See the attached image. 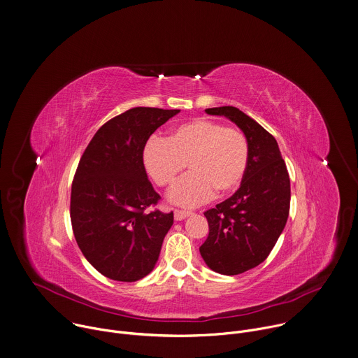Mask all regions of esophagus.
I'll return each instance as SVG.
<instances>
[{"instance_id":"obj_1","label":"esophagus","mask_w":358,"mask_h":358,"mask_svg":"<svg viewBox=\"0 0 358 358\" xmlns=\"http://www.w3.org/2000/svg\"><path fill=\"white\" fill-rule=\"evenodd\" d=\"M189 215H191L189 210H181V209H176L174 210V219L176 220H182V219H185Z\"/></svg>"}]
</instances>
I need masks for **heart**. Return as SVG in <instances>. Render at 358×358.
<instances>
[{"instance_id": "obj_1", "label": "heart", "mask_w": 358, "mask_h": 358, "mask_svg": "<svg viewBox=\"0 0 358 358\" xmlns=\"http://www.w3.org/2000/svg\"><path fill=\"white\" fill-rule=\"evenodd\" d=\"M250 159L248 138L239 129L224 128L206 117L176 127L167 139L152 136L143 150V162L153 181L167 187L188 163V173L169 192L170 202L198 206L215 191L227 195L241 187Z\"/></svg>"}]
</instances>
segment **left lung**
I'll list each match as a JSON object with an SVG mask.
<instances>
[{"instance_id":"left-lung-1","label":"left lung","mask_w":358,"mask_h":358,"mask_svg":"<svg viewBox=\"0 0 358 358\" xmlns=\"http://www.w3.org/2000/svg\"><path fill=\"white\" fill-rule=\"evenodd\" d=\"M205 112L230 119L250 148L241 188L203 213L209 234L199 248L210 270L237 275L262 264L282 233L289 215V176L277 141L255 119L236 106L208 108Z\"/></svg>"}]
</instances>
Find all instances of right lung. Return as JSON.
<instances>
[{
    "mask_svg": "<svg viewBox=\"0 0 358 358\" xmlns=\"http://www.w3.org/2000/svg\"><path fill=\"white\" fill-rule=\"evenodd\" d=\"M180 109L136 106L102 125L83 153L71 185L76 242L102 275L124 282L156 266L173 212H145L160 195L148 178L143 150L150 135Z\"/></svg>",
    "mask_w": 358,
    "mask_h": 358,
    "instance_id": "obj_1",
    "label": "right lung"
}]
</instances>
